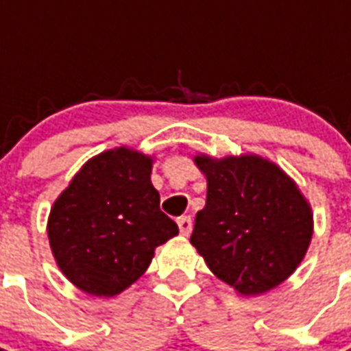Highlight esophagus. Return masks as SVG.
<instances>
[{
	"mask_svg": "<svg viewBox=\"0 0 351 351\" xmlns=\"http://www.w3.org/2000/svg\"><path fill=\"white\" fill-rule=\"evenodd\" d=\"M176 223H178V229H180V233H182V235H190L191 228H193L190 216H180V218L176 220Z\"/></svg>",
	"mask_w": 351,
	"mask_h": 351,
	"instance_id": "34e87169",
	"label": "esophagus"
}]
</instances>
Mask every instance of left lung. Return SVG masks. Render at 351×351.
Wrapping results in <instances>:
<instances>
[{
    "label": "left lung",
    "mask_w": 351,
    "mask_h": 351,
    "mask_svg": "<svg viewBox=\"0 0 351 351\" xmlns=\"http://www.w3.org/2000/svg\"><path fill=\"white\" fill-rule=\"evenodd\" d=\"M206 176V205L190 243L208 269L243 295L276 287L301 263L312 213L289 176L258 156L195 158Z\"/></svg>",
    "instance_id": "1"
}]
</instances>
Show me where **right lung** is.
<instances>
[{
    "mask_svg": "<svg viewBox=\"0 0 351 351\" xmlns=\"http://www.w3.org/2000/svg\"><path fill=\"white\" fill-rule=\"evenodd\" d=\"M150 173L145 154L108 150L88 161L52 206L50 248L82 291L118 295L148 269L156 246L178 233L160 210Z\"/></svg>",
    "mask_w": 351,
    "mask_h": 351,
    "instance_id": "obj_1",
    "label": "right lung"
}]
</instances>
